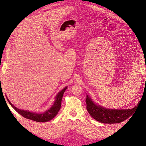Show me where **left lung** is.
<instances>
[{"instance_id":"8db88e82","label":"left lung","mask_w":146,"mask_h":146,"mask_svg":"<svg viewBox=\"0 0 146 146\" xmlns=\"http://www.w3.org/2000/svg\"><path fill=\"white\" fill-rule=\"evenodd\" d=\"M86 110L96 120L104 123H117L127 119L135 110V107L131 109H111L97 104L86 95Z\"/></svg>"}]
</instances>
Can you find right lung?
I'll return each instance as SVG.
<instances>
[{
    "instance_id": "add662e5",
    "label": "right lung",
    "mask_w": 146,
    "mask_h": 146,
    "mask_svg": "<svg viewBox=\"0 0 146 146\" xmlns=\"http://www.w3.org/2000/svg\"><path fill=\"white\" fill-rule=\"evenodd\" d=\"M66 89L67 86L64 87L63 90H61L60 92H58V94L56 95L54 104L52 105L51 107L49 108V109L46 110L44 112L41 113L33 112V111H31L29 110L19 109V108L15 107L13 104H12L11 102L9 101L8 98H7V100H8L9 103L10 104V105L12 107V108H13L17 112L21 115L24 117V118H26V119L36 121V122H48V121L53 119V118L58 114L59 110H60L61 108V100L62 98H63V95Z\"/></svg>"
}]
</instances>
